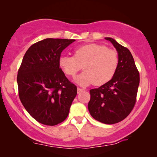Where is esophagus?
<instances>
[{"label": "esophagus", "mask_w": 157, "mask_h": 157, "mask_svg": "<svg viewBox=\"0 0 157 157\" xmlns=\"http://www.w3.org/2000/svg\"><path fill=\"white\" fill-rule=\"evenodd\" d=\"M82 91H83V89H80V88H77V93H78V94H80Z\"/></svg>", "instance_id": "esophagus-1"}]
</instances>
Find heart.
I'll list each match as a JSON object with an SVG mask.
<instances>
[{
  "label": "heart",
  "instance_id": "heart-1",
  "mask_svg": "<svg viewBox=\"0 0 157 157\" xmlns=\"http://www.w3.org/2000/svg\"><path fill=\"white\" fill-rule=\"evenodd\" d=\"M119 65L117 52L98 44H89L75 48L74 57L60 56L59 66L68 76L75 77L83 66L84 72L76 79L82 86H102L112 79Z\"/></svg>",
  "mask_w": 157,
  "mask_h": 157
}]
</instances>
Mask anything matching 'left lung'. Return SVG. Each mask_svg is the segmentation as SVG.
<instances>
[{
    "label": "left lung",
    "instance_id": "obj_1",
    "mask_svg": "<svg viewBox=\"0 0 157 157\" xmlns=\"http://www.w3.org/2000/svg\"><path fill=\"white\" fill-rule=\"evenodd\" d=\"M118 52L119 65L111 80L90 90V114L97 121L115 124L128 116L136 100L140 73L131 52L111 37H105Z\"/></svg>",
    "mask_w": 157,
    "mask_h": 157
}]
</instances>
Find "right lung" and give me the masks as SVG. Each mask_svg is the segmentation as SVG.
I'll return each mask as SVG.
<instances>
[{"mask_svg": "<svg viewBox=\"0 0 157 157\" xmlns=\"http://www.w3.org/2000/svg\"><path fill=\"white\" fill-rule=\"evenodd\" d=\"M73 39L46 38L27 50L17 72L20 100L28 113L46 125H55L68 117L77 95V86L59 66L61 52Z\"/></svg>", "mask_w": 157, "mask_h": 157, "instance_id": "obj_1", "label": "right lung"}]
</instances>
